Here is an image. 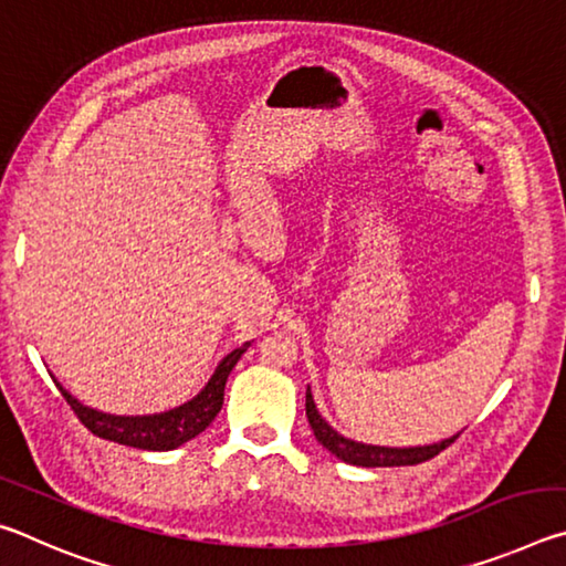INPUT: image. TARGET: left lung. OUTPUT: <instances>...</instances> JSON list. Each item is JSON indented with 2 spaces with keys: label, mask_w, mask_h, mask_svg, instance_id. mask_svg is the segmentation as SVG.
I'll return each mask as SVG.
<instances>
[{
  "label": "left lung",
  "mask_w": 566,
  "mask_h": 566,
  "mask_svg": "<svg viewBox=\"0 0 566 566\" xmlns=\"http://www.w3.org/2000/svg\"><path fill=\"white\" fill-rule=\"evenodd\" d=\"M306 419H310V427L317 442L322 447H327L329 452L342 459L347 464H357V467H407V464H419L427 462V459L437 457L442 449L454 442V437L442 439L437 444H427V447H375V444H361L354 442V439H347L334 432V429L322 419L317 411V405H314L312 391L306 387Z\"/></svg>",
  "instance_id": "1"
}]
</instances>
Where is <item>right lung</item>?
<instances>
[{
	"label": "right lung",
	"instance_id": "obj_1",
	"mask_svg": "<svg viewBox=\"0 0 566 566\" xmlns=\"http://www.w3.org/2000/svg\"><path fill=\"white\" fill-rule=\"evenodd\" d=\"M247 347L249 342L244 347L229 352L227 357L219 361V367L212 375V379L207 381V387L199 391L195 399L181 407L161 411V415H147V417L104 415V411L84 407L82 401L74 399L56 379L54 385L60 387L66 405L72 407L74 415L80 417L82 424L87 427L92 434L109 439V442H117V444L149 449V452H167V449H175L179 444L189 442V439H195L197 434H202L205 429L212 424V419L219 415V409H222L229 371L234 369V364L247 352Z\"/></svg>",
	"mask_w": 566,
	"mask_h": 566
}]
</instances>
